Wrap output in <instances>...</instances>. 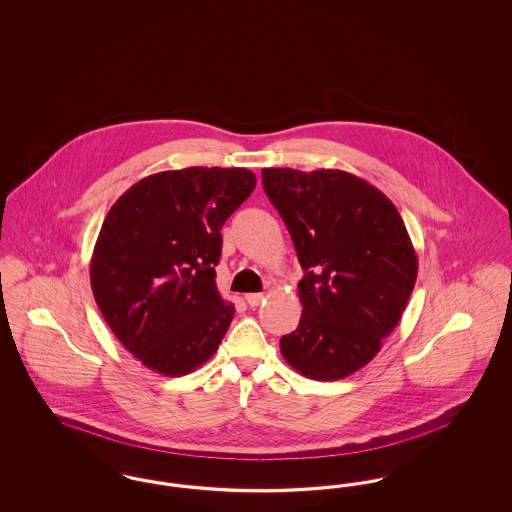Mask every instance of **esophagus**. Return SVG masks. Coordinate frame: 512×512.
<instances>
[{
    "instance_id": "34e87169",
    "label": "esophagus",
    "mask_w": 512,
    "mask_h": 512,
    "mask_svg": "<svg viewBox=\"0 0 512 512\" xmlns=\"http://www.w3.org/2000/svg\"><path fill=\"white\" fill-rule=\"evenodd\" d=\"M245 301L249 307H259L265 301V293H247Z\"/></svg>"
}]
</instances>
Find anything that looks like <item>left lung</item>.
<instances>
[{"instance_id":"1","label":"left lung","mask_w":512,"mask_h":512,"mask_svg":"<svg viewBox=\"0 0 512 512\" xmlns=\"http://www.w3.org/2000/svg\"><path fill=\"white\" fill-rule=\"evenodd\" d=\"M261 174L305 272L301 320L280 351L311 380H341L378 355L407 307L418 270L409 232L390 199L349 172Z\"/></svg>"}]
</instances>
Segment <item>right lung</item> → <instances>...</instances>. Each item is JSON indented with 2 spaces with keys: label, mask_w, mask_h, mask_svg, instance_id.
Returning <instances> with one entry per match:
<instances>
[{
  "label": "right lung",
  "mask_w": 512,
  "mask_h": 512,
  "mask_svg": "<svg viewBox=\"0 0 512 512\" xmlns=\"http://www.w3.org/2000/svg\"><path fill=\"white\" fill-rule=\"evenodd\" d=\"M255 184L236 167L157 172L107 213L90 282L105 322L142 365L184 376L219 349L236 311L215 282L220 228Z\"/></svg>",
  "instance_id": "1"
}]
</instances>
